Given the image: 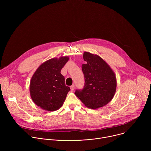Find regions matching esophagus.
Here are the masks:
<instances>
[{
	"mask_svg": "<svg viewBox=\"0 0 151 151\" xmlns=\"http://www.w3.org/2000/svg\"><path fill=\"white\" fill-rule=\"evenodd\" d=\"M70 89L72 91H73L75 89V86L74 85H72V86H70Z\"/></svg>",
	"mask_w": 151,
	"mask_h": 151,
	"instance_id": "34e87169",
	"label": "esophagus"
}]
</instances>
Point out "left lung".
Listing matches in <instances>:
<instances>
[{
    "instance_id": "obj_1",
    "label": "left lung",
    "mask_w": 151,
    "mask_h": 151,
    "mask_svg": "<svg viewBox=\"0 0 151 151\" xmlns=\"http://www.w3.org/2000/svg\"><path fill=\"white\" fill-rule=\"evenodd\" d=\"M85 64L82 65L85 83L82 90H76L75 94L91 109H98L109 103L116 88L115 73L110 66L97 55L84 52Z\"/></svg>"
}]
</instances>
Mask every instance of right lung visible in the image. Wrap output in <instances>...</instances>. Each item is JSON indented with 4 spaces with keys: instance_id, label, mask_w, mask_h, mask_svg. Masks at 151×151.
<instances>
[{
    "instance_id": "add662e5",
    "label": "right lung",
    "mask_w": 151,
    "mask_h": 151,
    "mask_svg": "<svg viewBox=\"0 0 151 151\" xmlns=\"http://www.w3.org/2000/svg\"><path fill=\"white\" fill-rule=\"evenodd\" d=\"M68 56L54 58L42 63L32 77L30 93L33 102L42 109L55 111L63 104L70 88L66 85L61 70Z\"/></svg>"
}]
</instances>
